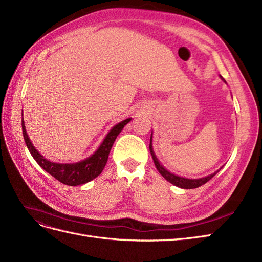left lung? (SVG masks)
Instances as JSON below:
<instances>
[{"mask_svg": "<svg viewBox=\"0 0 262 262\" xmlns=\"http://www.w3.org/2000/svg\"><path fill=\"white\" fill-rule=\"evenodd\" d=\"M221 78H222V76H221ZM222 80H223V78H222ZM224 81V80H223ZM225 82V81H224ZM226 83V82H225ZM152 134H150V140H149V152H150V154H152V157H153V161H154V164H155V167L157 168V170H158V172L161 173V175L166 179V180H168L170 184H172V185H175V186H177V187H179V188H182V189H194V188H198V187H200V186H202V185H204L205 182H208L211 178H213L214 176L216 175V173L220 171V169L222 168H220L217 171H215L214 173H212V175H209V176H207V177H203V178H199V179H188V178H184V177H180V176H177V175H175V173H171V172H169L167 169H165L164 168V166L158 162V160H157V157H156V155H155V153H154V150H153V144H152Z\"/></svg>", "mask_w": 262, "mask_h": 262, "instance_id": "obj_1", "label": "left lung"}]
</instances>
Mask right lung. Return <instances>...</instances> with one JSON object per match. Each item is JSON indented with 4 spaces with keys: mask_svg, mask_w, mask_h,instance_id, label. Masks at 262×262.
Here are the masks:
<instances>
[{
    "mask_svg": "<svg viewBox=\"0 0 262 262\" xmlns=\"http://www.w3.org/2000/svg\"><path fill=\"white\" fill-rule=\"evenodd\" d=\"M130 121L131 118H128L125 119V120L116 124L114 128L108 132L106 138L102 141V143L97 148L96 152L89 158H86V160L73 164H58L47 160V158H45L38 152L33 145V143L30 142L25 129L24 119H21V128L25 143L29 149L31 156L34 157V160L38 163V165L40 166L41 168H43L47 172H49L52 177L62 182V184L68 186H78L86 184V182H89L100 175L102 169L105 168V166L107 164L110 149H112L118 134L122 131L124 125Z\"/></svg>",
    "mask_w": 262,
    "mask_h": 262,
    "instance_id": "add662e5",
    "label": "right lung"
}]
</instances>
